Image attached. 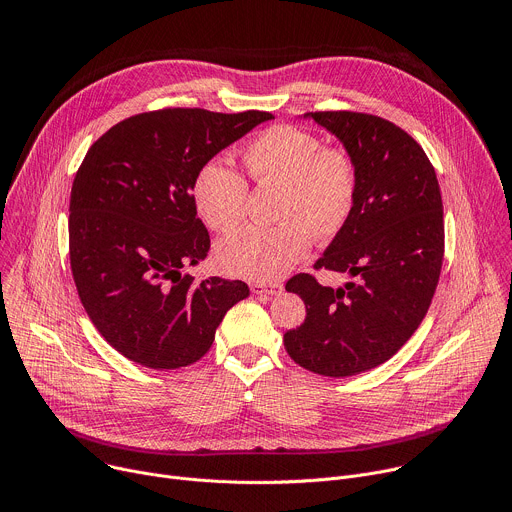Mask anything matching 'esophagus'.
I'll return each mask as SVG.
<instances>
[{
	"label": "esophagus",
	"instance_id": "esophagus-1",
	"mask_svg": "<svg viewBox=\"0 0 512 512\" xmlns=\"http://www.w3.org/2000/svg\"><path fill=\"white\" fill-rule=\"evenodd\" d=\"M281 283H263V281H255L251 283V291L257 296H277L281 294Z\"/></svg>",
	"mask_w": 512,
	"mask_h": 512
}]
</instances>
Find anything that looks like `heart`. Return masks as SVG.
Returning <instances> with one entry per match:
<instances>
[{
    "instance_id": "b5f03b06",
    "label": "heart",
    "mask_w": 512,
    "mask_h": 512,
    "mask_svg": "<svg viewBox=\"0 0 512 512\" xmlns=\"http://www.w3.org/2000/svg\"><path fill=\"white\" fill-rule=\"evenodd\" d=\"M259 186H279L275 227H241L216 245V263L225 273L271 281L302 261L312 245L334 239L350 221L358 176L340 148H322V139L298 125H273L243 152ZM192 202L202 221L218 233L233 229L245 214L247 184L223 162H208L192 184Z\"/></svg>"
}]
</instances>
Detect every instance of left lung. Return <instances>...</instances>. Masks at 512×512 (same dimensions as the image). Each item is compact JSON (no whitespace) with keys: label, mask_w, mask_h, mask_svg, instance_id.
I'll list each match as a JSON object with an SVG mask.
<instances>
[{"label":"left lung","mask_w":512,"mask_h":512,"mask_svg":"<svg viewBox=\"0 0 512 512\" xmlns=\"http://www.w3.org/2000/svg\"><path fill=\"white\" fill-rule=\"evenodd\" d=\"M304 117L356 166L350 221L314 265L350 281L332 289L310 273L291 277L285 289L304 300L306 320L283 344L300 367L342 379L389 360L425 318L444 261L442 192L421 145L395 123L354 111Z\"/></svg>","instance_id":"obj_1"}]
</instances>
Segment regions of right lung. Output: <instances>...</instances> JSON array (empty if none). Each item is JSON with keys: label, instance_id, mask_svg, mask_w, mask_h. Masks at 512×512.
<instances>
[{"label": "right lung", "instance_id": "1", "mask_svg": "<svg viewBox=\"0 0 512 512\" xmlns=\"http://www.w3.org/2000/svg\"><path fill=\"white\" fill-rule=\"evenodd\" d=\"M265 111L162 109L113 125L87 152L70 192L68 247L79 298L101 336L156 371L200 360L245 281L182 273L206 259L210 237L192 202L204 164Z\"/></svg>", "mask_w": 512, "mask_h": 512}]
</instances>
